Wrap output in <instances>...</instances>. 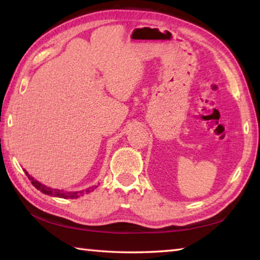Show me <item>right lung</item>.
<instances>
[{
	"instance_id": "right-lung-1",
	"label": "right lung",
	"mask_w": 260,
	"mask_h": 260,
	"mask_svg": "<svg viewBox=\"0 0 260 260\" xmlns=\"http://www.w3.org/2000/svg\"><path fill=\"white\" fill-rule=\"evenodd\" d=\"M26 175H27L28 179L30 180V182H32L33 186L38 189V190H40L41 192L46 193V195H49V196H55V197H59V199H78V197L82 196L83 193H88L90 191H93L95 188H98V186L95 187H90V188H87L86 190H80V191H64V190H59V189H54V188H50V187H47L45 184H42L41 182H39L38 180H35L33 177H30V175L27 173V171L24 170Z\"/></svg>"
}]
</instances>
